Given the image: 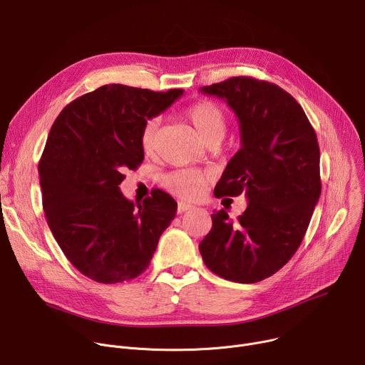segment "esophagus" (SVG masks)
I'll list each match as a JSON object with an SVG mask.
<instances>
[{
	"mask_svg": "<svg viewBox=\"0 0 365 365\" xmlns=\"http://www.w3.org/2000/svg\"><path fill=\"white\" fill-rule=\"evenodd\" d=\"M191 209H194V206H191V205H188V203H184V201H180L178 207H177V212L181 215V213H184V212H187V210H191Z\"/></svg>",
	"mask_w": 365,
	"mask_h": 365,
	"instance_id": "obj_1",
	"label": "esophagus"
}]
</instances>
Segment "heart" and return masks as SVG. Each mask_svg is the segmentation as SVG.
<instances>
[{"label": "heart", "mask_w": 365, "mask_h": 365, "mask_svg": "<svg viewBox=\"0 0 365 365\" xmlns=\"http://www.w3.org/2000/svg\"><path fill=\"white\" fill-rule=\"evenodd\" d=\"M184 115L192 126L197 138L205 145L219 143L223 139L227 128V118L225 110L216 103L206 100L197 101L185 110ZM158 118H149L143 125L139 135V143L145 155H152L155 152L158 145ZM207 181V174L194 170H180L165 178L167 187L184 198L198 197Z\"/></svg>", "instance_id": "heart-1"}]
</instances>
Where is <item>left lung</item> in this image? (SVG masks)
Wrapping results in <instances>:
<instances>
[{
	"label": "left lung",
	"instance_id": "obj_1",
	"mask_svg": "<svg viewBox=\"0 0 365 365\" xmlns=\"http://www.w3.org/2000/svg\"><path fill=\"white\" fill-rule=\"evenodd\" d=\"M200 91L225 100L240 123V149L215 195L244 192L248 207L236 222L213 213L198 250L219 277L251 284L284 267L302 244L322 190L317 138L302 106L267 81L233 76Z\"/></svg>",
	"mask_w": 365,
	"mask_h": 365
}]
</instances>
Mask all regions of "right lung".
<instances>
[{"mask_svg":"<svg viewBox=\"0 0 365 365\" xmlns=\"http://www.w3.org/2000/svg\"><path fill=\"white\" fill-rule=\"evenodd\" d=\"M182 93L103 86L68 104L51 129L38 162L46 220L69 262L97 282L140 275L175 217L177 201L165 191L133 203L118 185L145 158L146 120Z\"/></svg>","mask_w":365,"mask_h":365,"instance_id":"1","label":"right lung"}]
</instances>
